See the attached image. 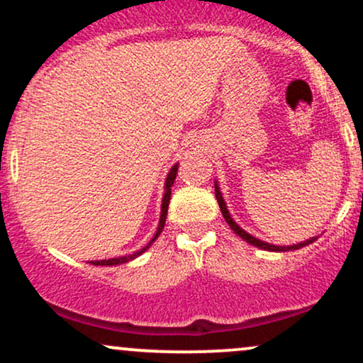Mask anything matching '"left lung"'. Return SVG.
I'll return each mask as SVG.
<instances>
[{"mask_svg": "<svg viewBox=\"0 0 363 363\" xmlns=\"http://www.w3.org/2000/svg\"><path fill=\"white\" fill-rule=\"evenodd\" d=\"M215 196H216V201H218V206H220V210H222V215H223L225 222H227L228 225H230V228H232V230H234L235 234L240 237V239H244L245 242H249V244H251V245H256V247H259V249H264V251H273V252H285V251H295V249L306 247V245L312 244V242H314L315 239H318V237H312V239H309V240H303V242H298V244H294V245H274V244L264 242V240H259V239H256V237H252L251 234H247V232L242 230V228H240L239 225H237V223L234 222V218H232L230 213H228V210H227V205H225V201H223V196H222V193H220V187H218V184H216V182H215Z\"/></svg>", "mask_w": 363, "mask_h": 363, "instance_id": "1", "label": "left lung"}]
</instances>
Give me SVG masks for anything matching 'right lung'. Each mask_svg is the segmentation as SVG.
Instances as JSON below:
<instances>
[{
  "label": "right lung",
  "instance_id": "add662e5",
  "mask_svg": "<svg viewBox=\"0 0 363 363\" xmlns=\"http://www.w3.org/2000/svg\"><path fill=\"white\" fill-rule=\"evenodd\" d=\"M177 167H179V165L176 164V165H174L172 169H170V172H169V176H167V181H165V193H164V199H162L160 222H158L157 234L153 235V239L150 240V244L147 245V247L140 249V251H138V252H135V254H129V256L112 257V259H102V261H90L91 264H95V266H114V264H123V262H128V261L135 259V257H138L141 252H145V251H147V249L150 247V245H152L153 242H155V240H157V237L160 235L162 228H164V225H165V218H167V210H169V201H170V187H172L174 181H176V176H177Z\"/></svg>",
  "mask_w": 363,
  "mask_h": 363
}]
</instances>
